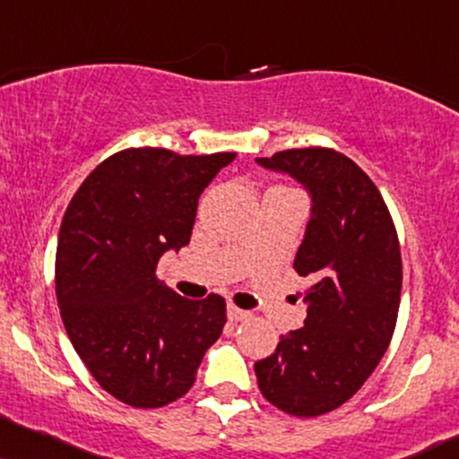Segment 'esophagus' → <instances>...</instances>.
Masks as SVG:
<instances>
[{
    "instance_id": "esophagus-1",
    "label": "esophagus",
    "mask_w": 459,
    "mask_h": 459,
    "mask_svg": "<svg viewBox=\"0 0 459 459\" xmlns=\"http://www.w3.org/2000/svg\"><path fill=\"white\" fill-rule=\"evenodd\" d=\"M229 318L230 320H247V318H252V314L250 312H246V310H241V307H237V306H229Z\"/></svg>"
}]
</instances>
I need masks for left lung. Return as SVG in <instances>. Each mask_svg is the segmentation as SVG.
Here are the masks:
<instances>
[{
  "mask_svg": "<svg viewBox=\"0 0 459 459\" xmlns=\"http://www.w3.org/2000/svg\"><path fill=\"white\" fill-rule=\"evenodd\" d=\"M295 177L312 196V218L295 272L310 280L303 327L254 363L264 400L295 417H318L349 402L369 378L395 331L402 292L397 230L374 181L329 147L256 158Z\"/></svg>",
  "mask_w": 459,
  "mask_h": 459,
  "instance_id": "8db88e82",
  "label": "left lung"
}]
</instances>
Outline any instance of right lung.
<instances>
[{
  "label": "right lung",
  "instance_id": "right-lung-1",
  "mask_svg": "<svg viewBox=\"0 0 459 459\" xmlns=\"http://www.w3.org/2000/svg\"><path fill=\"white\" fill-rule=\"evenodd\" d=\"M235 156L124 149L91 170L65 209L55 254L65 333L98 385L124 404L179 400L222 335V297L184 299L162 286L156 267L164 252L190 244L198 196Z\"/></svg>",
  "mask_w": 459,
  "mask_h": 459
}]
</instances>
